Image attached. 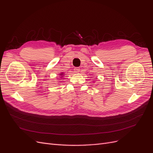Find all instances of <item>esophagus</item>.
Masks as SVG:
<instances>
[{
  "mask_svg": "<svg viewBox=\"0 0 153 153\" xmlns=\"http://www.w3.org/2000/svg\"><path fill=\"white\" fill-rule=\"evenodd\" d=\"M74 71H75V73H79L80 72V68H75V69H74Z\"/></svg>",
  "mask_w": 153,
  "mask_h": 153,
  "instance_id": "esophagus-1",
  "label": "esophagus"
}]
</instances>
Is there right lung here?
Masks as SVG:
<instances>
[{
	"label": "right lung",
	"mask_w": 153,
	"mask_h": 153,
	"mask_svg": "<svg viewBox=\"0 0 153 153\" xmlns=\"http://www.w3.org/2000/svg\"><path fill=\"white\" fill-rule=\"evenodd\" d=\"M59 76H59V77L61 78H62L64 76V73H62H62H61L59 74Z\"/></svg>",
	"instance_id": "1"
}]
</instances>
